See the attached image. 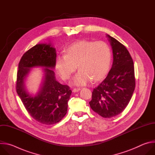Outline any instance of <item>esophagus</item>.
<instances>
[{"mask_svg":"<svg viewBox=\"0 0 155 155\" xmlns=\"http://www.w3.org/2000/svg\"><path fill=\"white\" fill-rule=\"evenodd\" d=\"M80 90V88H74V89L73 90V92L74 93H77V92H78Z\"/></svg>","mask_w":155,"mask_h":155,"instance_id":"34e87169","label":"esophagus"}]
</instances>
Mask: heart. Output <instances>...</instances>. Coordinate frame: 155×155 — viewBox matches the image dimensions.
<instances>
[{"label": "heart", "instance_id": "1", "mask_svg": "<svg viewBox=\"0 0 155 155\" xmlns=\"http://www.w3.org/2000/svg\"><path fill=\"white\" fill-rule=\"evenodd\" d=\"M112 61L109 46L104 41L80 40L71 44L66 54L57 56L56 68L61 77L69 79L76 71L80 70L73 78L74 86H83L90 82L102 80L108 74Z\"/></svg>", "mask_w": 155, "mask_h": 155}]
</instances>
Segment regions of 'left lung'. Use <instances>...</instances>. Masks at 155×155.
Here are the masks:
<instances>
[{"instance_id": "8db88e82", "label": "left lung", "mask_w": 155, "mask_h": 155, "mask_svg": "<svg viewBox=\"0 0 155 155\" xmlns=\"http://www.w3.org/2000/svg\"><path fill=\"white\" fill-rule=\"evenodd\" d=\"M112 47L113 64L105 79L93 90L89 102L93 110L104 118L121 114L135 89L134 62L127 48L115 38L106 35Z\"/></svg>"}]
</instances>
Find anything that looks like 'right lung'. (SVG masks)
<instances>
[{"label": "right lung", "instance_id": "obj_1", "mask_svg": "<svg viewBox=\"0 0 155 155\" xmlns=\"http://www.w3.org/2000/svg\"><path fill=\"white\" fill-rule=\"evenodd\" d=\"M56 51L51 42L37 44L22 56L17 72L16 92L30 115L44 124L60 121L67 114L68 102L72 91L68 86L56 80L54 69ZM41 67L43 77L35 94H30L25 85L31 69Z\"/></svg>", "mask_w": 155, "mask_h": 155}]
</instances>
